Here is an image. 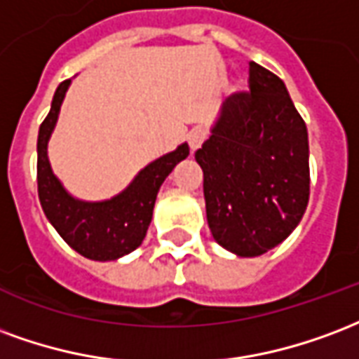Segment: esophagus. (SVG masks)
Masks as SVG:
<instances>
[{
    "label": "esophagus",
    "instance_id": "obj_1",
    "mask_svg": "<svg viewBox=\"0 0 359 359\" xmlns=\"http://www.w3.org/2000/svg\"><path fill=\"white\" fill-rule=\"evenodd\" d=\"M206 140V132L203 128H195V130H191L189 135H187V143H189L191 153H195L197 149H201V145L205 143Z\"/></svg>",
    "mask_w": 359,
    "mask_h": 359
}]
</instances>
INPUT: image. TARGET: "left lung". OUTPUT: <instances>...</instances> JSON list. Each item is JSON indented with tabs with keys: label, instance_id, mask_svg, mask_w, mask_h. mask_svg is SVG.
Instances as JSON below:
<instances>
[{
	"label": "left lung",
	"instance_id": "obj_1",
	"mask_svg": "<svg viewBox=\"0 0 359 359\" xmlns=\"http://www.w3.org/2000/svg\"><path fill=\"white\" fill-rule=\"evenodd\" d=\"M248 88L227 97L195 158L205 176L212 237L237 256H260L283 243L304 216L310 151L304 120L283 80L250 62Z\"/></svg>",
	"mask_w": 359,
	"mask_h": 359
}]
</instances>
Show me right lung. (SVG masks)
Returning <instances> with one entry per match:
<instances>
[{"instance_id":"right-lung-1","label":"right lung","mask_w":359,"mask_h":359,"mask_svg":"<svg viewBox=\"0 0 359 359\" xmlns=\"http://www.w3.org/2000/svg\"><path fill=\"white\" fill-rule=\"evenodd\" d=\"M69 86L70 80L59 83L51 111L38 133V195L41 208L57 233L76 252L97 262L116 260L143 243L153 218L156 193L177 162L187 158L189 147L182 143L176 151L151 162L120 195L109 201L88 203L74 198L57 180L47 158V141L53 133Z\"/></svg>"}]
</instances>
